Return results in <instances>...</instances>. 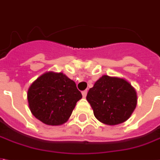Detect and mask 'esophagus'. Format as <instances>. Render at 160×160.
<instances>
[{
    "label": "esophagus",
    "mask_w": 160,
    "mask_h": 160,
    "mask_svg": "<svg viewBox=\"0 0 160 160\" xmlns=\"http://www.w3.org/2000/svg\"><path fill=\"white\" fill-rule=\"evenodd\" d=\"M87 93H88V91H87V90H84V91L82 92V97H83V98L86 97V95H87Z\"/></svg>",
    "instance_id": "esophagus-1"
}]
</instances>
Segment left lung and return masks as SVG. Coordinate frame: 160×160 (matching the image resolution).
<instances>
[{"instance_id":"left-lung-1","label":"left lung","mask_w":160,"mask_h":160,"mask_svg":"<svg viewBox=\"0 0 160 160\" xmlns=\"http://www.w3.org/2000/svg\"><path fill=\"white\" fill-rule=\"evenodd\" d=\"M86 99L94 111V117L107 125L125 122L137 105L136 89L129 82L107 75L94 82Z\"/></svg>"}]
</instances>
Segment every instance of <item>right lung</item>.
I'll use <instances>...</instances> for the list:
<instances>
[{
  "mask_svg": "<svg viewBox=\"0 0 160 160\" xmlns=\"http://www.w3.org/2000/svg\"><path fill=\"white\" fill-rule=\"evenodd\" d=\"M29 107L37 119L48 125H61L71 117L81 92L62 72L43 73L27 92Z\"/></svg>",
  "mask_w": 160,
  "mask_h": 160,
  "instance_id": "add662e5",
  "label": "right lung"
}]
</instances>
